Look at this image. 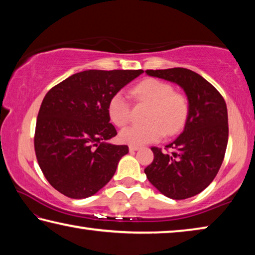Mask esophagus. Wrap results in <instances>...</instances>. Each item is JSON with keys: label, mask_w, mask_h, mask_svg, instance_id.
I'll return each mask as SVG.
<instances>
[{"label": "esophagus", "mask_w": 255, "mask_h": 255, "mask_svg": "<svg viewBox=\"0 0 255 255\" xmlns=\"http://www.w3.org/2000/svg\"><path fill=\"white\" fill-rule=\"evenodd\" d=\"M139 149L140 148L137 145H130V146H128V150H130L131 152H132V151H136V150H139Z\"/></svg>", "instance_id": "obj_1"}]
</instances>
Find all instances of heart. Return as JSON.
Segmentation results:
<instances>
[{
	"instance_id": "1",
	"label": "heart",
	"mask_w": 255,
	"mask_h": 255,
	"mask_svg": "<svg viewBox=\"0 0 255 255\" xmlns=\"http://www.w3.org/2000/svg\"><path fill=\"white\" fill-rule=\"evenodd\" d=\"M131 95L137 104L149 105L143 125H131L120 133V140L131 145L159 141L164 134L175 135L184 128L189 104L182 93L175 92L171 84L157 78H146L133 86ZM110 119L124 127L131 119V104L122 93H116L107 105Z\"/></svg>"
}]
</instances>
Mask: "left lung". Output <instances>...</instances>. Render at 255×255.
<instances>
[{
  "instance_id": "8db88e82",
  "label": "left lung",
  "mask_w": 255,
  "mask_h": 255,
  "mask_svg": "<svg viewBox=\"0 0 255 255\" xmlns=\"http://www.w3.org/2000/svg\"><path fill=\"white\" fill-rule=\"evenodd\" d=\"M145 73L179 85L189 104L184 132L166 145L167 151L151 148L154 158L144 169L146 178L169 198L193 197L209 186L224 160L229 141L226 103L211 83L190 69Z\"/></svg>"
}]
</instances>
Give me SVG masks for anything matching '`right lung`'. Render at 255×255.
<instances>
[{"label": "right lung", "mask_w": 255, "mask_h": 255, "mask_svg": "<svg viewBox=\"0 0 255 255\" xmlns=\"http://www.w3.org/2000/svg\"><path fill=\"white\" fill-rule=\"evenodd\" d=\"M143 70H85L49 91L40 106L34 132L39 167L53 188L69 198L95 195L128 152V145L106 143L118 134L110 123V98Z\"/></svg>", "instance_id": "1"}]
</instances>
